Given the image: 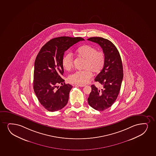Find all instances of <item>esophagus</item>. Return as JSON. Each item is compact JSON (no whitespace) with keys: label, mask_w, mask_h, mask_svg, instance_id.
Instances as JSON below:
<instances>
[{"label":"esophagus","mask_w":156,"mask_h":156,"mask_svg":"<svg viewBox=\"0 0 156 156\" xmlns=\"http://www.w3.org/2000/svg\"><path fill=\"white\" fill-rule=\"evenodd\" d=\"M77 86H79L80 87H85V85H81V84H77Z\"/></svg>","instance_id":"34e87169"}]
</instances>
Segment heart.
I'll return each mask as SVG.
<instances>
[{"instance_id": "heart-1", "label": "heart", "mask_w": 156, "mask_h": 156, "mask_svg": "<svg viewBox=\"0 0 156 156\" xmlns=\"http://www.w3.org/2000/svg\"><path fill=\"white\" fill-rule=\"evenodd\" d=\"M76 55L85 60L83 71H76L68 77L70 83L77 84H85L89 82L92 77V73L97 74L102 71L105 64V55L102 51L89 45H85L79 48ZM63 67L67 71L72 68L73 59L72 54H66L62 61Z\"/></svg>"}]
</instances>
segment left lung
Instances as JSON below:
<instances>
[{
  "instance_id": "left-lung-1",
  "label": "left lung",
  "mask_w": 156,
  "mask_h": 156,
  "mask_svg": "<svg viewBox=\"0 0 156 156\" xmlns=\"http://www.w3.org/2000/svg\"><path fill=\"white\" fill-rule=\"evenodd\" d=\"M87 40L98 44L105 58L104 67L94 80L102 87L99 89L91 85L92 91L87 99L92 108L101 111L111 107L118 96L123 77L122 63L118 50L109 40L99 37Z\"/></svg>"
}]
</instances>
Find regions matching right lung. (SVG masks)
Segmentation results:
<instances>
[{"label":"right lung","instance_id":"add662e5","mask_svg":"<svg viewBox=\"0 0 156 156\" xmlns=\"http://www.w3.org/2000/svg\"><path fill=\"white\" fill-rule=\"evenodd\" d=\"M81 37L62 36L51 39L41 48L34 64L33 88L40 103L51 112L59 110L67 105L72 86L61 77L64 52ZM61 83L59 88L57 85Z\"/></svg>","mask_w":156,"mask_h":156}]
</instances>
